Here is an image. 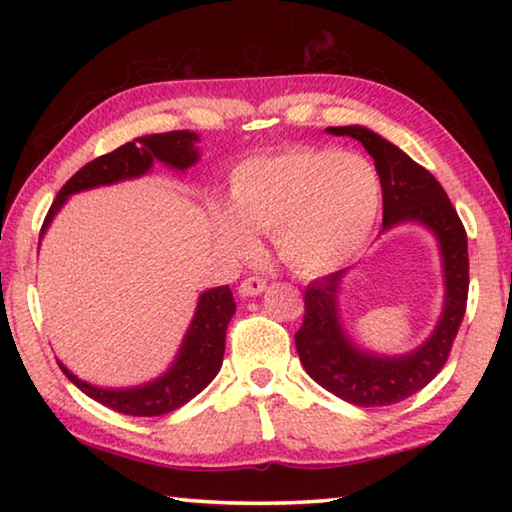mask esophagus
Segmentation results:
<instances>
[{
	"label": "esophagus",
	"instance_id": "esophagus-1",
	"mask_svg": "<svg viewBox=\"0 0 512 512\" xmlns=\"http://www.w3.org/2000/svg\"><path fill=\"white\" fill-rule=\"evenodd\" d=\"M264 289H266V280H264V277L253 275V277H246V280L239 284V296H241V298H255V296H259V293H262Z\"/></svg>",
	"mask_w": 512,
	"mask_h": 512
}]
</instances>
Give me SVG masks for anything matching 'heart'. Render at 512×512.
Here are the masks:
<instances>
[{"label":"heart","instance_id":"1","mask_svg":"<svg viewBox=\"0 0 512 512\" xmlns=\"http://www.w3.org/2000/svg\"><path fill=\"white\" fill-rule=\"evenodd\" d=\"M232 205L214 203V235L230 255L255 248L253 232L298 273H327L366 246L381 207L372 164L339 149H289L239 164Z\"/></svg>","mask_w":512,"mask_h":512}]
</instances>
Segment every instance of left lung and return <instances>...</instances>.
Wrapping results in <instances>:
<instances>
[{"label": "left lung", "mask_w": 512, "mask_h": 512, "mask_svg": "<svg viewBox=\"0 0 512 512\" xmlns=\"http://www.w3.org/2000/svg\"><path fill=\"white\" fill-rule=\"evenodd\" d=\"M329 135H348L363 144L379 173L384 230L420 223L438 239L445 275L443 314L420 348L400 357L361 350L345 334L339 293L345 271L318 277L305 291V318L296 332V350L307 375L341 400L357 406H388L429 384L447 363L463 323L470 289L467 235L443 185L402 149L363 126H334Z\"/></svg>", "instance_id": "left-lung-1"}]
</instances>
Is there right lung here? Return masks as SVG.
<instances>
[{"mask_svg": "<svg viewBox=\"0 0 512 512\" xmlns=\"http://www.w3.org/2000/svg\"><path fill=\"white\" fill-rule=\"evenodd\" d=\"M196 142L198 135L189 131L144 135L88 162L58 192L56 201L49 207L45 223H42L40 237L45 235L49 223L54 221V216L72 194L101 185H115L121 180L140 178L151 171L155 160L164 162L176 171H185L198 160V149L194 146ZM235 311L237 305L230 287L203 291L176 361L171 363V368L164 375L149 381V384L133 388H99L76 377L60 361L58 366L76 388H81L85 395L112 411L135 415V418H153V415L171 413L201 393L216 377V372L221 370L225 329H228Z\"/></svg>", "mask_w": 512, "mask_h": 512, "instance_id": "1", "label": "right lung"}]
</instances>
